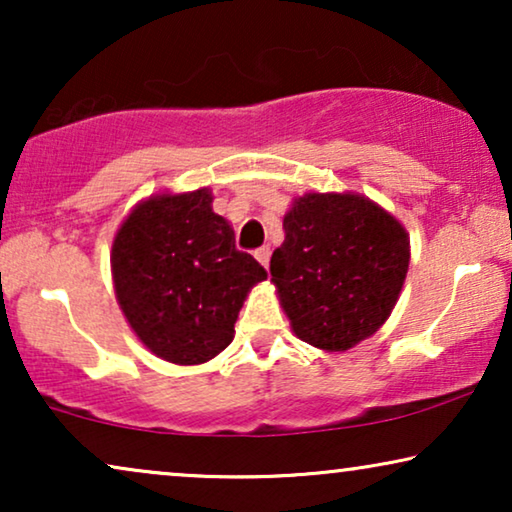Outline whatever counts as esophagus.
I'll use <instances>...</instances> for the list:
<instances>
[{"instance_id":"34e87169","label":"esophagus","mask_w":512,"mask_h":512,"mask_svg":"<svg viewBox=\"0 0 512 512\" xmlns=\"http://www.w3.org/2000/svg\"><path fill=\"white\" fill-rule=\"evenodd\" d=\"M256 261L263 265V268H268V263H270V247H261V249H256Z\"/></svg>"}]
</instances>
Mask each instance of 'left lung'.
<instances>
[{
  "label": "left lung",
  "instance_id": "left-lung-1",
  "mask_svg": "<svg viewBox=\"0 0 512 512\" xmlns=\"http://www.w3.org/2000/svg\"><path fill=\"white\" fill-rule=\"evenodd\" d=\"M270 282L293 333L347 352L389 319L410 265L403 223L361 193H305L284 216Z\"/></svg>",
  "mask_w": 512,
  "mask_h": 512
}]
</instances>
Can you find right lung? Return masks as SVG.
I'll use <instances>...</instances> for the list:
<instances>
[{
    "mask_svg": "<svg viewBox=\"0 0 512 512\" xmlns=\"http://www.w3.org/2000/svg\"><path fill=\"white\" fill-rule=\"evenodd\" d=\"M209 188L156 193L135 205L111 244L116 300L139 342L177 366H200L235 338L249 291L268 277L235 249Z\"/></svg>",
    "mask_w": 512,
    "mask_h": 512,
    "instance_id": "right-lung-1",
    "label": "right lung"
}]
</instances>
